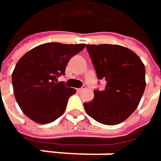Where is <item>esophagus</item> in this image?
Here are the masks:
<instances>
[{
	"label": "esophagus",
	"mask_w": 161,
	"mask_h": 161,
	"mask_svg": "<svg viewBox=\"0 0 161 161\" xmlns=\"http://www.w3.org/2000/svg\"><path fill=\"white\" fill-rule=\"evenodd\" d=\"M86 90V86L85 85H83L81 88H80V89H77V91L78 92H81V91H83V90Z\"/></svg>",
	"instance_id": "esophagus-1"
}]
</instances>
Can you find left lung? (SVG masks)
Instances as JSON below:
<instances>
[{
    "instance_id": "obj_1",
    "label": "left lung",
    "mask_w": 161,
    "mask_h": 161,
    "mask_svg": "<svg viewBox=\"0 0 161 161\" xmlns=\"http://www.w3.org/2000/svg\"><path fill=\"white\" fill-rule=\"evenodd\" d=\"M98 80L107 81L104 90H94V98L84 103L87 114L97 122L114 125L137 108L145 90V67L136 53L117 45H87Z\"/></svg>"
}]
</instances>
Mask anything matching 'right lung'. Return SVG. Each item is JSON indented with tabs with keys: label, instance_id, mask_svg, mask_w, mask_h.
<instances>
[{
	"label": "right lung",
	"instance_id": "obj_1",
	"mask_svg": "<svg viewBox=\"0 0 161 161\" xmlns=\"http://www.w3.org/2000/svg\"><path fill=\"white\" fill-rule=\"evenodd\" d=\"M84 48L85 44L46 43L19 60L11 76L12 86L16 100L28 118L48 124L64 114L76 90L58 81V78L64 75L70 59Z\"/></svg>",
	"mask_w": 161,
	"mask_h": 161
}]
</instances>
